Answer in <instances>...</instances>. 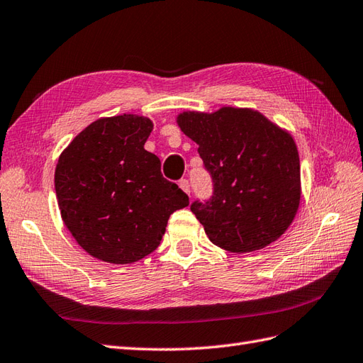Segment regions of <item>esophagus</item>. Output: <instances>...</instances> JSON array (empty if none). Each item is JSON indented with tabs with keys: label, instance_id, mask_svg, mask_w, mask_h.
I'll list each match as a JSON object with an SVG mask.
<instances>
[{
	"label": "esophagus",
	"instance_id": "obj_1",
	"mask_svg": "<svg viewBox=\"0 0 363 363\" xmlns=\"http://www.w3.org/2000/svg\"><path fill=\"white\" fill-rule=\"evenodd\" d=\"M179 187H181L182 191L190 194V184H189L187 179H181V181H179Z\"/></svg>",
	"mask_w": 363,
	"mask_h": 363
}]
</instances>
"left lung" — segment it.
<instances>
[{
	"mask_svg": "<svg viewBox=\"0 0 363 363\" xmlns=\"http://www.w3.org/2000/svg\"><path fill=\"white\" fill-rule=\"evenodd\" d=\"M181 130L198 144L213 196L190 210L210 240L230 252L275 242L292 223L301 199L298 149L291 133L260 112L222 108L182 112Z\"/></svg>",
	"mask_w": 363,
	"mask_h": 363,
	"instance_id": "left-lung-1",
	"label": "left lung"
}]
</instances>
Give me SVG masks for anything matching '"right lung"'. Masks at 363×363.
I'll return each instance as SVG.
<instances>
[{
  "label": "right lung",
  "mask_w": 363,
  "mask_h": 363,
  "mask_svg": "<svg viewBox=\"0 0 363 363\" xmlns=\"http://www.w3.org/2000/svg\"><path fill=\"white\" fill-rule=\"evenodd\" d=\"M153 124L123 113L100 118L59 157L55 187L62 220L99 260L128 264L153 252L172 213L189 196L161 173V161L144 149Z\"/></svg>",
  "instance_id": "1"
}]
</instances>
